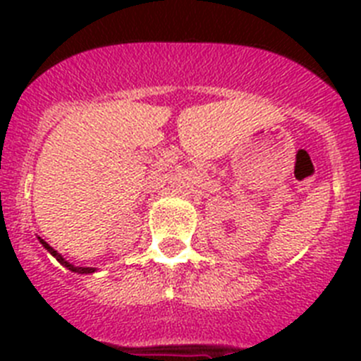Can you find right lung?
Returning <instances> with one entry per match:
<instances>
[{
  "label": "right lung",
  "instance_id": "obj_1",
  "mask_svg": "<svg viewBox=\"0 0 361 361\" xmlns=\"http://www.w3.org/2000/svg\"><path fill=\"white\" fill-rule=\"evenodd\" d=\"M37 238H39V242H41V244H43V247H44V250L49 251V253L52 255L54 258H56L57 262L61 264V266H65L66 269H70V271H72V273H78V275H88V273H95V271H97V269H95V267H79V266H73V264H70L68 260H65V258H63V255H59V253H57V251L54 250L52 245H50V244H47V242L43 240V238H41V237H37Z\"/></svg>",
  "mask_w": 361,
  "mask_h": 361
}]
</instances>
